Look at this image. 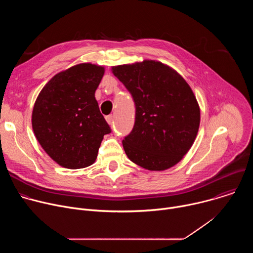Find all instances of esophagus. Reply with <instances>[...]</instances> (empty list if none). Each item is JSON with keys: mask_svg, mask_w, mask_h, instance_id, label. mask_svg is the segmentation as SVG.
I'll return each instance as SVG.
<instances>
[{"mask_svg": "<svg viewBox=\"0 0 253 253\" xmlns=\"http://www.w3.org/2000/svg\"><path fill=\"white\" fill-rule=\"evenodd\" d=\"M106 121H107V123L109 124V125H112L113 124V116L112 115L106 116Z\"/></svg>", "mask_w": 253, "mask_h": 253, "instance_id": "1", "label": "esophagus"}]
</instances>
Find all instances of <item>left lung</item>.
<instances>
[{
  "label": "left lung",
  "mask_w": 253,
  "mask_h": 253,
  "mask_svg": "<svg viewBox=\"0 0 253 253\" xmlns=\"http://www.w3.org/2000/svg\"><path fill=\"white\" fill-rule=\"evenodd\" d=\"M131 93L135 124L122 141L135 164L163 171L189 151L200 124V108L190 86L171 67L154 60L112 67Z\"/></svg>",
  "instance_id": "left-lung-1"
}]
</instances>
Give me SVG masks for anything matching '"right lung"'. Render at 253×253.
Wrapping results in <instances>:
<instances>
[{"label": "right lung", "instance_id": "add662e5", "mask_svg": "<svg viewBox=\"0 0 253 253\" xmlns=\"http://www.w3.org/2000/svg\"><path fill=\"white\" fill-rule=\"evenodd\" d=\"M105 69L82 63L56 74L34 104L32 127L45 152L69 169L92 165L111 129L99 110L95 91Z\"/></svg>", "mask_w": 253, "mask_h": 253}]
</instances>
